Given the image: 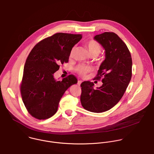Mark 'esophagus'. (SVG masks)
<instances>
[{
    "label": "esophagus",
    "instance_id": "esophagus-1",
    "mask_svg": "<svg viewBox=\"0 0 154 154\" xmlns=\"http://www.w3.org/2000/svg\"><path fill=\"white\" fill-rule=\"evenodd\" d=\"M81 83H82V81H81V80H78V82H77V85H78L79 86H80Z\"/></svg>",
    "mask_w": 154,
    "mask_h": 154
}]
</instances>
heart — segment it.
Here are the masks:
<instances>
[{
  "mask_svg": "<svg viewBox=\"0 0 154 154\" xmlns=\"http://www.w3.org/2000/svg\"><path fill=\"white\" fill-rule=\"evenodd\" d=\"M84 45L85 47L87 48L88 50V52L91 56H97L98 55L101 51V48L100 45V44L96 41L94 39H88L86 40L84 42ZM74 48L72 49L71 53H70V56H72L73 51H74ZM75 71L80 75L85 77L86 75L88 73H89L91 68L87 65H79L78 66H76L75 68Z\"/></svg>",
  "mask_w": 154,
  "mask_h": 154,
  "instance_id": "heart-1",
  "label": "heart"
}]
</instances>
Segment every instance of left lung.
Returning a JSON list of instances; mask_svg holds the SVG:
<instances>
[{
  "mask_svg": "<svg viewBox=\"0 0 154 154\" xmlns=\"http://www.w3.org/2000/svg\"><path fill=\"white\" fill-rule=\"evenodd\" d=\"M94 39L106 51V59L95 78L103 77V85L94 89L93 82H82L80 101L86 110L101 113L113 107L123 97L132 76V59L127 45L115 33L106 32Z\"/></svg>",
  "mask_w": 154,
  "mask_h": 154,
  "instance_id": "obj_1",
  "label": "left lung"
}]
</instances>
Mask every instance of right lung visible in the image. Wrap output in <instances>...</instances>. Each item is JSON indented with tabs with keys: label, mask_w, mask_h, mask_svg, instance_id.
<instances>
[{
	"label": "right lung",
	"mask_w": 154,
	"mask_h": 154,
	"mask_svg": "<svg viewBox=\"0 0 154 154\" xmlns=\"http://www.w3.org/2000/svg\"><path fill=\"white\" fill-rule=\"evenodd\" d=\"M82 38L81 34L57 33L39 42L30 52L20 92L27 112L33 118L44 120L53 116L65 92L77 83L72 74L58 81L54 73L68 62L72 47Z\"/></svg>",
	"instance_id": "obj_1"
}]
</instances>
